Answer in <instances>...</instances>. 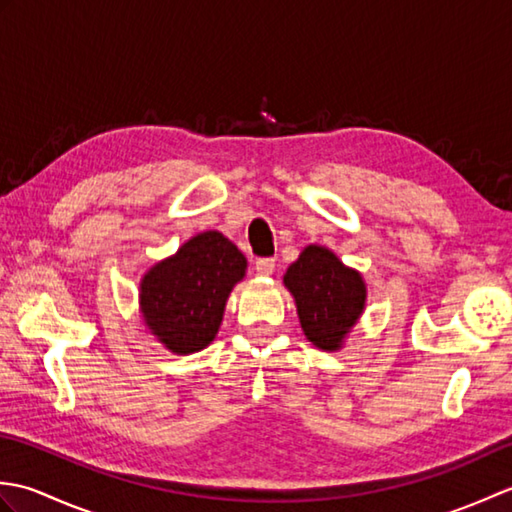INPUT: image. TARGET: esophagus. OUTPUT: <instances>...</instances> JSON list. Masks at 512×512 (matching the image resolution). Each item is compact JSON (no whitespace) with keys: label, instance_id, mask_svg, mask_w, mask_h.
<instances>
[{"label":"esophagus","instance_id":"1","mask_svg":"<svg viewBox=\"0 0 512 512\" xmlns=\"http://www.w3.org/2000/svg\"><path fill=\"white\" fill-rule=\"evenodd\" d=\"M255 273L259 277H270V275H273L275 273V259H270V257L257 259V262H255Z\"/></svg>","mask_w":512,"mask_h":512}]
</instances>
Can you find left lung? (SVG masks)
Segmentation results:
<instances>
[{
	"label": "left lung",
	"instance_id": "obj_1",
	"mask_svg": "<svg viewBox=\"0 0 512 512\" xmlns=\"http://www.w3.org/2000/svg\"><path fill=\"white\" fill-rule=\"evenodd\" d=\"M284 284L295 297L306 339L325 352L341 350L365 310L367 288L361 273L347 268L330 248L310 244L288 266Z\"/></svg>",
	"mask_w": 512,
	"mask_h": 512
}]
</instances>
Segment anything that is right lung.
Masks as SVG:
<instances>
[{
	"label": "right lung",
	"mask_w": 512,
	"mask_h": 512,
	"mask_svg": "<svg viewBox=\"0 0 512 512\" xmlns=\"http://www.w3.org/2000/svg\"><path fill=\"white\" fill-rule=\"evenodd\" d=\"M244 275L246 257L231 239L217 231L198 233L140 281L147 330L173 354L204 350L220 330L226 299Z\"/></svg>",
	"instance_id": "right-lung-1"
}]
</instances>
